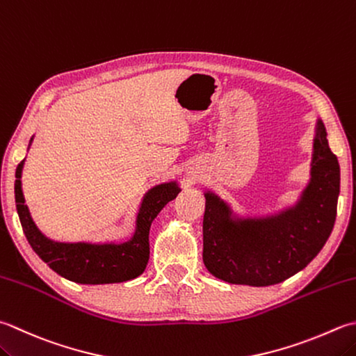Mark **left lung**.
I'll return each instance as SVG.
<instances>
[{
    "instance_id": "left-lung-1",
    "label": "left lung",
    "mask_w": 356,
    "mask_h": 356,
    "mask_svg": "<svg viewBox=\"0 0 356 356\" xmlns=\"http://www.w3.org/2000/svg\"><path fill=\"white\" fill-rule=\"evenodd\" d=\"M204 264L229 284L267 287L313 261L335 225L339 163L329 148L321 117L315 120L310 177L293 204L267 213H242L204 190Z\"/></svg>"
}]
</instances>
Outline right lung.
Wrapping results in <instances>:
<instances>
[{
    "label": "right lung",
    "mask_w": 356,
    "mask_h": 356,
    "mask_svg": "<svg viewBox=\"0 0 356 356\" xmlns=\"http://www.w3.org/2000/svg\"><path fill=\"white\" fill-rule=\"evenodd\" d=\"M33 136L31 137V148ZM23 159L15 171V204L21 227L35 253L55 273L79 284H115L140 276L149 259V228L152 220L170 200L182 191L176 179L151 186L143 194L136 214V227L128 241H76L65 242L47 238L35 224L26 205L23 184Z\"/></svg>",
    "instance_id": "right-lung-1"
}]
</instances>
